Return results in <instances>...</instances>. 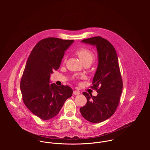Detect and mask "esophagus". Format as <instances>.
<instances>
[{"label": "esophagus", "instance_id": "obj_1", "mask_svg": "<svg viewBox=\"0 0 150 150\" xmlns=\"http://www.w3.org/2000/svg\"><path fill=\"white\" fill-rule=\"evenodd\" d=\"M73 95H79L80 94V91L76 90V91H73Z\"/></svg>", "mask_w": 150, "mask_h": 150}]
</instances>
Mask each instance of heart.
<instances>
[{
	"label": "heart",
	"instance_id": "1",
	"mask_svg": "<svg viewBox=\"0 0 150 150\" xmlns=\"http://www.w3.org/2000/svg\"><path fill=\"white\" fill-rule=\"evenodd\" d=\"M76 54L79 56L83 64H92L95 60L94 54L89 49L86 48H81L76 51Z\"/></svg>",
	"mask_w": 150,
	"mask_h": 150
}]
</instances>
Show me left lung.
I'll return each mask as SVG.
<instances>
[{
  "label": "left lung",
  "mask_w": 150,
  "mask_h": 150,
  "mask_svg": "<svg viewBox=\"0 0 150 150\" xmlns=\"http://www.w3.org/2000/svg\"><path fill=\"white\" fill-rule=\"evenodd\" d=\"M81 42L96 47L98 64L92 81V88L98 95L92 96L84 92L87 102L80 108V112L87 121L99 123L114 113L120 100L123 84L118 56L113 45L102 37L91 38Z\"/></svg>",
  "instance_id": "left-lung-1"
}]
</instances>
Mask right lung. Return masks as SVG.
<instances>
[{"label":"right lung","instance_id":"right-lung-1","mask_svg":"<svg viewBox=\"0 0 150 150\" xmlns=\"http://www.w3.org/2000/svg\"><path fill=\"white\" fill-rule=\"evenodd\" d=\"M73 42L55 38L43 39L26 61L20 83L23 101L33 114L44 120L57 115L72 95L70 86L50 83L51 74L59 69L66 50Z\"/></svg>","mask_w":150,"mask_h":150}]
</instances>
